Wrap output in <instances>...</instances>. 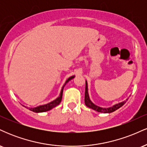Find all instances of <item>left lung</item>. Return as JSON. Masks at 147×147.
<instances>
[{
    "instance_id": "obj_1",
    "label": "left lung",
    "mask_w": 147,
    "mask_h": 147,
    "mask_svg": "<svg viewBox=\"0 0 147 147\" xmlns=\"http://www.w3.org/2000/svg\"><path fill=\"white\" fill-rule=\"evenodd\" d=\"M84 101H85V104L87 107L93 109V110L97 111V112L104 113H110L113 112V111L117 110L118 109H119L120 107H122V106L126 103V101H124V102H120V103H119V104H115V105L113 106L112 107L107 108V109H104V108H102V107H99V106H96L95 104H94L93 103L91 102L90 98H89L88 90V84H87L86 81L85 98H84ZM126 101H127V99H126Z\"/></svg>"
}]
</instances>
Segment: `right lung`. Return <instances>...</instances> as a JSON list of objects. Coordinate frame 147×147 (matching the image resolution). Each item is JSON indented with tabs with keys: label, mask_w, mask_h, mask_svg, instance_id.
Returning a JSON list of instances; mask_svg holds the SVG:
<instances>
[{
	"label": "right lung",
	"mask_w": 147,
	"mask_h": 147,
	"mask_svg": "<svg viewBox=\"0 0 147 147\" xmlns=\"http://www.w3.org/2000/svg\"><path fill=\"white\" fill-rule=\"evenodd\" d=\"M74 77H75V76H72V77H69V78L67 79L66 82H65V84H64V85L63 86V87H62L59 96V97H57L56 99H55V100L52 101V102H51L48 103V104H45V105L38 106H37V107H34V108H29L30 110L32 111H33V112H35V113L45 112V111H48L51 110L52 109L55 108V106H57V105H59V104H60V102H61L62 95H63V90L64 86H65V84L68 83L69 81L71 80V79H73Z\"/></svg>",
	"instance_id": "right-lung-1"
}]
</instances>
